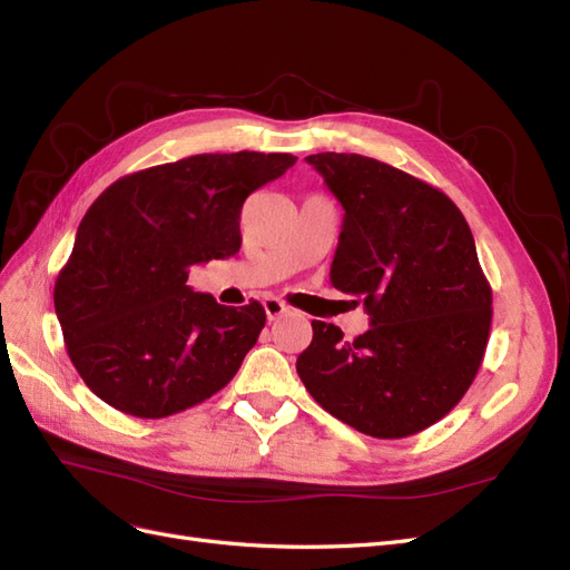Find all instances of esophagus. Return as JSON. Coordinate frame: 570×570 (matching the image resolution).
<instances>
[{"mask_svg": "<svg viewBox=\"0 0 570 570\" xmlns=\"http://www.w3.org/2000/svg\"><path fill=\"white\" fill-rule=\"evenodd\" d=\"M264 308H266L268 321L281 318V316H285V314L289 312V306H287L285 302H281L278 297H266V299H264Z\"/></svg>", "mask_w": 570, "mask_h": 570, "instance_id": "34e87169", "label": "esophagus"}]
</instances>
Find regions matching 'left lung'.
Here are the masks:
<instances>
[{"label":"left lung","mask_w":570,"mask_h":570,"mask_svg":"<svg viewBox=\"0 0 570 570\" xmlns=\"http://www.w3.org/2000/svg\"><path fill=\"white\" fill-rule=\"evenodd\" d=\"M344 209L331 283L371 327L342 340L312 321L297 358L308 394L358 433L400 440L444 419L485 356L492 289L459 206L438 187L361 154L306 157Z\"/></svg>","instance_id":"8db88e82"}]
</instances>
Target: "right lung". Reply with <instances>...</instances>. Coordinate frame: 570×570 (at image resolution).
Instances as JSON below:
<instances>
[{
	"mask_svg": "<svg viewBox=\"0 0 570 570\" xmlns=\"http://www.w3.org/2000/svg\"><path fill=\"white\" fill-rule=\"evenodd\" d=\"M292 154H197L109 185L82 216L55 285L66 352L101 402L166 419L226 387L266 323L223 306L189 268L239 252V214Z\"/></svg>",
	"mask_w": 570,
	"mask_h": 570,
	"instance_id": "obj_1",
	"label": "right lung"
}]
</instances>
